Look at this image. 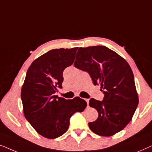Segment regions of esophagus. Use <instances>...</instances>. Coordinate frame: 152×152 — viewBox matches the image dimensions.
Wrapping results in <instances>:
<instances>
[{
    "label": "esophagus",
    "instance_id": "obj_1",
    "mask_svg": "<svg viewBox=\"0 0 152 152\" xmlns=\"http://www.w3.org/2000/svg\"><path fill=\"white\" fill-rule=\"evenodd\" d=\"M85 99V101L86 102V103H87V105L88 106V103H89V99Z\"/></svg>",
    "mask_w": 152,
    "mask_h": 152
}]
</instances>
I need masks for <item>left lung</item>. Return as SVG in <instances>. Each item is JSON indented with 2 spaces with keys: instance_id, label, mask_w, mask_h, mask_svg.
I'll return each mask as SVG.
<instances>
[{
  "instance_id": "left-lung-1",
  "label": "left lung",
  "mask_w": 152,
  "mask_h": 152,
  "mask_svg": "<svg viewBox=\"0 0 152 152\" xmlns=\"http://www.w3.org/2000/svg\"><path fill=\"white\" fill-rule=\"evenodd\" d=\"M75 67L90 75L94 85L100 84L102 101L91 98L89 106L98 118L88 123L91 130L102 136H111L123 129L132 120L138 104L134 77L126 61L102 45L80 48Z\"/></svg>"
}]
</instances>
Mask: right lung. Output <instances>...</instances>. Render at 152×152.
I'll use <instances>...</instances> for the list:
<instances>
[{"label":"right lung","mask_w":152,"mask_h":152,"mask_svg":"<svg viewBox=\"0 0 152 152\" xmlns=\"http://www.w3.org/2000/svg\"><path fill=\"white\" fill-rule=\"evenodd\" d=\"M77 49L51 50L35 59L27 71L20 93L25 118L46 138L63 135L70 117L86 107V101L79 97L66 99L55 95L62 88L63 72L73 64Z\"/></svg>","instance_id":"obj_1"}]
</instances>
